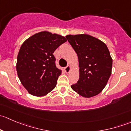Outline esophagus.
I'll list each match as a JSON object with an SVG mask.
<instances>
[{"mask_svg":"<svg viewBox=\"0 0 131 131\" xmlns=\"http://www.w3.org/2000/svg\"><path fill=\"white\" fill-rule=\"evenodd\" d=\"M71 70V67L70 65H68L67 67H65V68H64V71H65V72L67 73H68L70 72Z\"/></svg>","mask_w":131,"mask_h":131,"instance_id":"esophagus-1","label":"esophagus"}]
</instances>
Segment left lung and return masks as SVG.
<instances>
[{"mask_svg":"<svg viewBox=\"0 0 131 131\" xmlns=\"http://www.w3.org/2000/svg\"><path fill=\"white\" fill-rule=\"evenodd\" d=\"M66 38L77 54L80 68L79 80L71 88L84 97L99 94L112 74L113 61L106 45L87 34L68 35Z\"/></svg>","mask_w":131,"mask_h":131,"instance_id":"left-lung-1","label":"left lung"}]
</instances>
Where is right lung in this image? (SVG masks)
Listing matches in <instances>:
<instances>
[{
	"label": "right lung",
	"instance_id": "right-lung-1",
	"mask_svg": "<svg viewBox=\"0 0 131 131\" xmlns=\"http://www.w3.org/2000/svg\"><path fill=\"white\" fill-rule=\"evenodd\" d=\"M67 41L64 37L43 31L30 37L21 45L16 71L21 83L30 94L43 96L54 89L61 70L56 68L53 53Z\"/></svg>",
	"mask_w": 131,
	"mask_h": 131
}]
</instances>
